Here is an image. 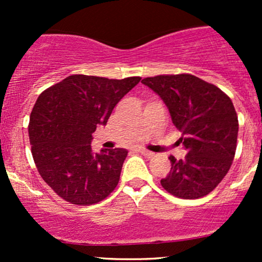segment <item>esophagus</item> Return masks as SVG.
I'll return each instance as SVG.
<instances>
[{
    "label": "esophagus",
    "instance_id": "obj_1",
    "mask_svg": "<svg viewBox=\"0 0 262 262\" xmlns=\"http://www.w3.org/2000/svg\"><path fill=\"white\" fill-rule=\"evenodd\" d=\"M138 151H139L141 155L146 156V158H152V156H155V155H154V152L148 151V150H145V149H138Z\"/></svg>",
    "mask_w": 262,
    "mask_h": 262
}]
</instances>
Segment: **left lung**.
<instances>
[{
    "instance_id": "obj_1",
    "label": "left lung",
    "mask_w": 262,
    "mask_h": 262,
    "mask_svg": "<svg viewBox=\"0 0 262 262\" xmlns=\"http://www.w3.org/2000/svg\"><path fill=\"white\" fill-rule=\"evenodd\" d=\"M165 102L187 155L170 156L171 170L160 183L172 196L196 200L210 193L229 171L239 122L229 96L191 74L158 75L141 80Z\"/></svg>"
}]
</instances>
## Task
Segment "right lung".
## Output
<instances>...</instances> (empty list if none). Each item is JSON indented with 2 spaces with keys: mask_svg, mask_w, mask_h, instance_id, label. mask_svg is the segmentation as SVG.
Masks as SVG:
<instances>
[{
  "mask_svg": "<svg viewBox=\"0 0 262 262\" xmlns=\"http://www.w3.org/2000/svg\"><path fill=\"white\" fill-rule=\"evenodd\" d=\"M141 80L71 75L39 95L28 133L41 179L65 200L91 206L110 196L119 182L125 149L92 151V133L106 124L116 104Z\"/></svg>",
  "mask_w": 262,
  "mask_h": 262,
  "instance_id": "add662e5",
  "label": "right lung"
}]
</instances>
